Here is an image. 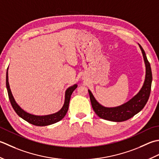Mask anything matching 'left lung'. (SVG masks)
I'll return each instance as SVG.
<instances>
[{
	"instance_id": "8db88e82",
	"label": "left lung",
	"mask_w": 159,
	"mask_h": 159,
	"mask_svg": "<svg viewBox=\"0 0 159 159\" xmlns=\"http://www.w3.org/2000/svg\"><path fill=\"white\" fill-rule=\"evenodd\" d=\"M138 44L143 57L145 66V76L143 86L137 95H135L127 102L123 103L122 105L116 107H106L100 104L97 101L91 91L89 89L93 109L100 118L115 122L124 121L140 112L148 102L151 91L152 81V70L150 64L147 59L143 48L140 44Z\"/></svg>"
}]
</instances>
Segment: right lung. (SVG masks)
<instances>
[{"label": "right lung", "mask_w": 159, "mask_h": 159, "mask_svg": "<svg viewBox=\"0 0 159 159\" xmlns=\"http://www.w3.org/2000/svg\"><path fill=\"white\" fill-rule=\"evenodd\" d=\"M8 69H9V66L7 70V73H6V86H7L9 99V101L11 102V104L13 107V108H14L15 112L17 113V115L20 116V117L23 119L24 120L29 122L30 124H33L34 125L45 126V125L53 124L55 123H57L59 121L61 120V119L65 116L66 112L68 111V109H69L70 96L72 95L73 92L77 87V85L76 84L69 87V88L66 90L65 95H64V104L59 111H57L56 113H53V114L47 115H35L26 112L17 103H16L14 96L12 95V93L11 91L10 86H9V79H8Z\"/></svg>", "instance_id": "add662e5"}]
</instances>
